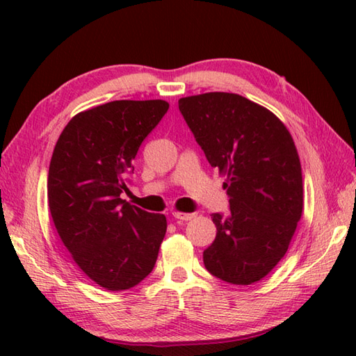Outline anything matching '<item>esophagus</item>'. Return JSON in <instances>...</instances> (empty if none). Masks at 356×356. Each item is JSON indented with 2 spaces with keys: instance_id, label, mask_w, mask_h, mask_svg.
Segmentation results:
<instances>
[{
  "instance_id": "34e87169",
  "label": "esophagus",
  "mask_w": 356,
  "mask_h": 356,
  "mask_svg": "<svg viewBox=\"0 0 356 356\" xmlns=\"http://www.w3.org/2000/svg\"><path fill=\"white\" fill-rule=\"evenodd\" d=\"M195 214H186V213H172V217L176 218V220H180V222H188L191 220V218H194Z\"/></svg>"
}]
</instances>
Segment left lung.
<instances>
[{"instance_id":"obj_1","label":"left lung","mask_w":356,"mask_h":356,"mask_svg":"<svg viewBox=\"0 0 356 356\" xmlns=\"http://www.w3.org/2000/svg\"><path fill=\"white\" fill-rule=\"evenodd\" d=\"M209 165L228 176L229 213L211 214L217 236L203 251L209 274L252 284L283 259L303 213V177L291 133L261 105L234 93L179 99Z\"/></svg>"}]
</instances>
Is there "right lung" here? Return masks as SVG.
Segmentation results:
<instances>
[{"label": "right lung", "instance_id": "right-lung-1", "mask_svg": "<svg viewBox=\"0 0 356 356\" xmlns=\"http://www.w3.org/2000/svg\"><path fill=\"white\" fill-rule=\"evenodd\" d=\"M168 102L113 101L74 116L49 168L53 223L73 260L108 291H125L153 270L166 232L163 214L120 199L133 159L168 111Z\"/></svg>", "mask_w": 356, "mask_h": 356}]
</instances>
